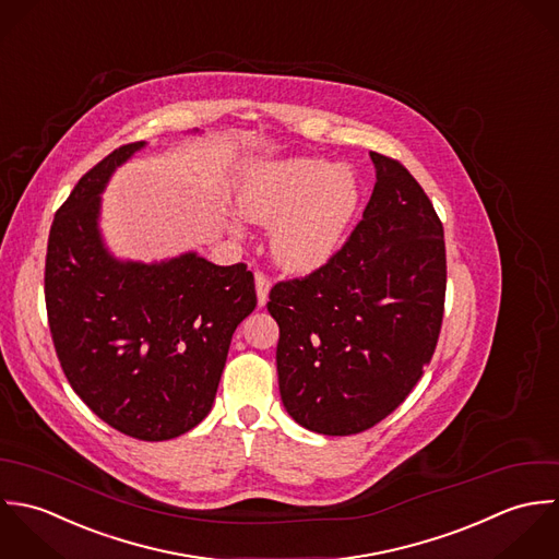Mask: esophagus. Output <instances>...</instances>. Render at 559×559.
Segmentation results:
<instances>
[{
    "mask_svg": "<svg viewBox=\"0 0 559 559\" xmlns=\"http://www.w3.org/2000/svg\"><path fill=\"white\" fill-rule=\"evenodd\" d=\"M254 287H257V302L259 307H265L267 294H270V278L263 272L254 274Z\"/></svg>",
    "mask_w": 559,
    "mask_h": 559,
    "instance_id": "34e87169",
    "label": "esophagus"
}]
</instances>
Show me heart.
<instances>
[{
	"label": "heart",
	"mask_w": 559,
	"mask_h": 559,
	"mask_svg": "<svg viewBox=\"0 0 559 559\" xmlns=\"http://www.w3.org/2000/svg\"><path fill=\"white\" fill-rule=\"evenodd\" d=\"M360 183L349 166L322 157H292L250 166L237 188L235 203L243 218L272 226L274 261L294 274L326 265L343 243L358 210ZM230 230L243 226L230 221Z\"/></svg>",
	"instance_id": "obj_1"
}]
</instances>
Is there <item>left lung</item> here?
<instances>
[{"mask_svg":"<svg viewBox=\"0 0 559 559\" xmlns=\"http://www.w3.org/2000/svg\"><path fill=\"white\" fill-rule=\"evenodd\" d=\"M369 155L376 186L362 221L326 265L276 283L267 302L283 406L326 437L391 415L432 360L443 322V224L400 162Z\"/></svg>","mask_w":559,"mask_h":559,"instance_id":"8db88e82","label":"left lung"}]
</instances>
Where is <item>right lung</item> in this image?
<instances>
[{
  "label": "right lung",
  "mask_w": 559,
  "mask_h": 559,
  "mask_svg": "<svg viewBox=\"0 0 559 559\" xmlns=\"http://www.w3.org/2000/svg\"><path fill=\"white\" fill-rule=\"evenodd\" d=\"M146 142L88 170L58 210L47 243L45 302L62 371L82 402L140 441L190 432L212 411L230 336L257 307L243 263L197 252L122 261L102 235V194Z\"/></svg>",
  "instance_id": "1"
}]
</instances>
